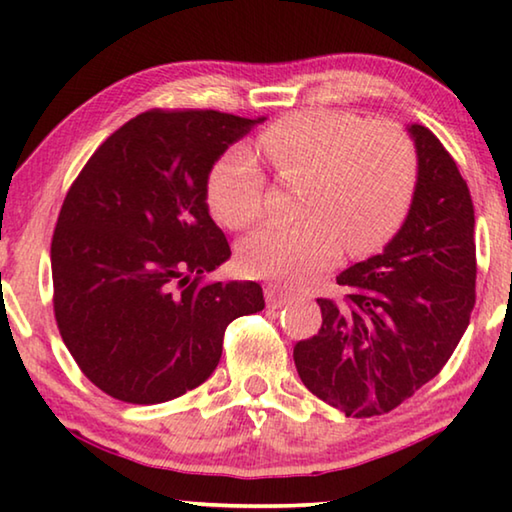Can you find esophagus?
<instances>
[{
    "label": "esophagus",
    "instance_id": "34e87169",
    "mask_svg": "<svg viewBox=\"0 0 512 512\" xmlns=\"http://www.w3.org/2000/svg\"><path fill=\"white\" fill-rule=\"evenodd\" d=\"M264 298H266L268 307L280 309V307L289 305V302L296 300V293H291L289 289L280 287V284H268V287L264 289Z\"/></svg>",
    "mask_w": 512,
    "mask_h": 512
}]
</instances>
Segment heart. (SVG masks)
Here are the masks:
<instances>
[{
    "instance_id": "b5f03b06",
    "label": "heart",
    "mask_w": 512,
    "mask_h": 512,
    "mask_svg": "<svg viewBox=\"0 0 512 512\" xmlns=\"http://www.w3.org/2000/svg\"><path fill=\"white\" fill-rule=\"evenodd\" d=\"M277 176L305 183L300 221L266 223L244 239L239 262L250 275L305 284L332 266L345 244L363 255L393 235L418 185V153L395 126L334 112H300L257 137ZM266 180L246 149L223 153L207 178V203L230 228H246L264 212Z\"/></svg>"
}]
</instances>
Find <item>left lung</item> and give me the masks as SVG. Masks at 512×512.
I'll return each mask as SVG.
<instances>
[{"instance_id":"obj_1","label":"left lung","mask_w":512,"mask_h":512,"mask_svg":"<svg viewBox=\"0 0 512 512\" xmlns=\"http://www.w3.org/2000/svg\"><path fill=\"white\" fill-rule=\"evenodd\" d=\"M406 131L418 185L402 228L384 253L336 277L343 300L318 298L323 325L293 348L302 384L348 418L393 411L436 377L474 309L470 189L429 128Z\"/></svg>"}]
</instances>
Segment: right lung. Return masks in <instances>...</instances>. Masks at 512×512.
Masks as SVG:
<instances>
[{"label":"right lung","mask_w":512,"mask_h":512,"mask_svg":"<svg viewBox=\"0 0 512 512\" xmlns=\"http://www.w3.org/2000/svg\"><path fill=\"white\" fill-rule=\"evenodd\" d=\"M264 117L149 110L103 142L51 239L54 314L83 375L115 400L160 404L212 375L257 282L201 284L230 259L207 207L214 162Z\"/></svg>","instance_id":"right-lung-1"}]
</instances>
